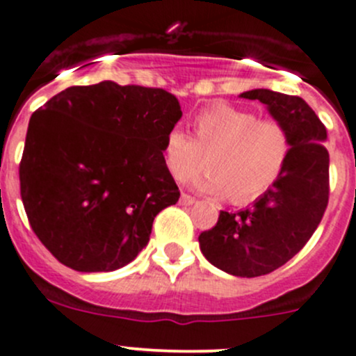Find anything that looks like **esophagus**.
Here are the masks:
<instances>
[{"label":"esophagus","instance_id":"obj_1","mask_svg":"<svg viewBox=\"0 0 356 356\" xmlns=\"http://www.w3.org/2000/svg\"><path fill=\"white\" fill-rule=\"evenodd\" d=\"M179 204H181V205H193V204H195V199H193V197H190V195H186V193H181Z\"/></svg>","mask_w":356,"mask_h":356}]
</instances>
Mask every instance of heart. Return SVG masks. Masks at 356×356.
<instances>
[{"instance_id": "heart-1", "label": "heart", "mask_w": 356, "mask_h": 356, "mask_svg": "<svg viewBox=\"0 0 356 356\" xmlns=\"http://www.w3.org/2000/svg\"><path fill=\"white\" fill-rule=\"evenodd\" d=\"M192 138L179 128L164 137L163 159L178 181L192 178L202 192L228 195L232 202L257 199L280 178L289 154L286 128L276 120H259L255 113L219 104L205 109L192 123Z\"/></svg>"}]
</instances>
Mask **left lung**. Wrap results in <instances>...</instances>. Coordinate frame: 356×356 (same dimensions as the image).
<instances>
[{
  "label": "left lung",
  "instance_id": "obj_1",
  "mask_svg": "<svg viewBox=\"0 0 356 356\" xmlns=\"http://www.w3.org/2000/svg\"><path fill=\"white\" fill-rule=\"evenodd\" d=\"M240 97L262 102L286 128L289 154L280 178L254 205L221 211L218 225L200 233L204 257L238 277L269 274L295 257L310 240L329 200L327 130L302 97L254 89Z\"/></svg>",
  "mask_w": 356,
  "mask_h": 356
}]
</instances>
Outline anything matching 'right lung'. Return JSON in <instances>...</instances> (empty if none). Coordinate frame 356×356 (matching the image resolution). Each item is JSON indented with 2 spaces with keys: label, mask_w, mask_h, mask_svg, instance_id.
Instances as JSON below:
<instances>
[{
  "label": "right lung",
  "mask_w": 356,
  "mask_h": 356,
  "mask_svg": "<svg viewBox=\"0 0 356 356\" xmlns=\"http://www.w3.org/2000/svg\"><path fill=\"white\" fill-rule=\"evenodd\" d=\"M179 118L173 94L111 80L68 87L31 116L22 202L61 264L111 273L147 247L154 218L179 199L163 159Z\"/></svg>",
  "instance_id": "right-lung-1"
}]
</instances>
